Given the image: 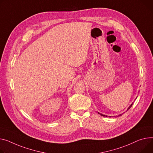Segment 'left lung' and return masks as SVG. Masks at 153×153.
<instances>
[{"mask_svg": "<svg viewBox=\"0 0 153 153\" xmlns=\"http://www.w3.org/2000/svg\"><path fill=\"white\" fill-rule=\"evenodd\" d=\"M133 103H131V105H130V106H129V107H128V108H127V111H128V109H130V108L131 107V106H132V105H133ZM123 113H122V114H119V115H118V116H117V117H119V116H122V115H123ZM98 114H101V116H103L104 117H111V116H106V115H103V114H100V113H98ZM112 117H116V116H112Z\"/></svg>", "mask_w": 153, "mask_h": 153, "instance_id": "obj_1", "label": "left lung"}]
</instances>
